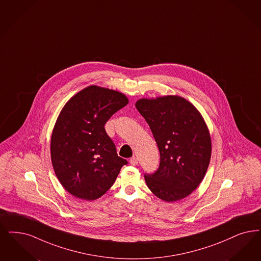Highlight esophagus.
<instances>
[{"label":"esophagus","mask_w":261,"mask_h":261,"mask_svg":"<svg viewBox=\"0 0 261 261\" xmlns=\"http://www.w3.org/2000/svg\"><path fill=\"white\" fill-rule=\"evenodd\" d=\"M129 164H132V165H137V164H138V159H137L136 156H133V158H130V160H129Z\"/></svg>","instance_id":"34e87169"}]
</instances>
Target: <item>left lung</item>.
<instances>
[{
	"label": "left lung",
	"mask_w": 261,
	"mask_h": 261,
	"mask_svg": "<svg viewBox=\"0 0 261 261\" xmlns=\"http://www.w3.org/2000/svg\"><path fill=\"white\" fill-rule=\"evenodd\" d=\"M135 107L161 154L158 170L144 175L148 188L166 202L183 199L201 183L211 159V137L203 117L178 96L141 98Z\"/></svg>",
	"instance_id": "obj_1"
}]
</instances>
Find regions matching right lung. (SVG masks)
I'll use <instances>...</instances> for the list:
<instances>
[{
	"instance_id": "obj_1",
	"label": "right lung",
	"mask_w": 261,
	"mask_h": 261,
	"mask_svg": "<svg viewBox=\"0 0 261 261\" xmlns=\"http://www.w3.org/2000/svg\"><path fill=\"white\" fill-rule=\"evenodd\" d=\"M128 103L114 90L89 86L63 107L51 136V161L62 186L73 196L95 200L112 187L123 165L105 125Z\"/></svg>"
}]
</instances>
